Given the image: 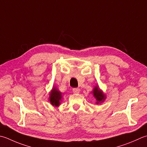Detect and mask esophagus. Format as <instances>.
I'll use <instances>...</instances> for the list:
<instances>
[{
    "label": "esophagus",
    "mask_w": 147,
    "mask_h": 147,
    "mask_svg": "<svg viewBox=\"0 0 147 147\" xmlns=\"http://www.w3.org/2000/svg\"><path fill=\"white\" fill-rule=\"evenodd\" d=\"M73 92L74 94H79L80 92V89L79 88H73Z\"/></svg>",
    "instance_id": "esophagus-1"
}]
</instances>
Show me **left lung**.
<instances>
[{"label":"left lung","mask_w":147,"mask_h":147,"mask_svg":"<svg viewBox=\"0 0 147 147\" xmlns=\"http://www.w3.org/2000/svg\"><path fill=\"white\" fill-rule=\"evenodd\" d=\"M92 93L93 94V96L94 97V98L96 99V103L97 105L101 104L106 99V94L103 92L102 90H100L98 85L95 86Z\"/></svg>","instance_id":"8db88e82"}]
</instances>
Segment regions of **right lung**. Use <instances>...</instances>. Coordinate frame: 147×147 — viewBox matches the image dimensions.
<instances>
[{
    "mask_svg": "<svg viewBox=\"0 0 147 147\" xmlns=\"http://www.w3.org/2000/svg\"><path fill=\"white\" fill-rule=\"evenodd\" d=\"M62 99V93L59 90V89L57 87L53 86L52 89H51L50 94H49L48 100L51 103V105L58 107L61 103Z\"/></svg>",
    "mask_w": 147,
    "mask_h": 147,
    "instance_id": "right-lung-1",
    "label": "right lung"
}]
</instances>
